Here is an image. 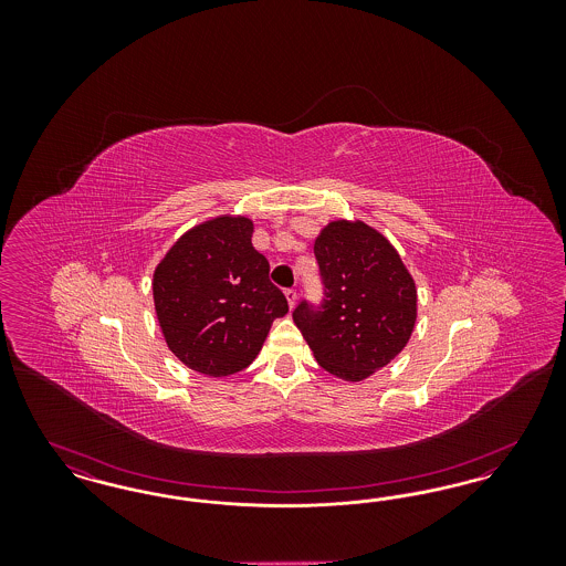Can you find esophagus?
<instances>
[{
    "mask_svg": "<svg viewBox=\"0 0 566 566\" xmlns=\"http://www.w3.org/2000/svg\"><path fill=\"white\" fill-rule=\"evenodd\" d=\"M284 295H286V298H289V305H291V307H295V303H296L295 289H286V291H284Z\"/></svg>",
    "mask_w": 566,
    "mask_h": 566,
    "instance_id": "1",
    "label": "esophagus"
}]
</instances>
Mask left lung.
Listing matches in <instances>:
<instances>
[{"label": "left lung", "instance_id": "left-lung-1", "mask_svg": "<svg viewBox=\"0 0 566 566\" xmlns=\"http://www.w3.org/2000/svg\"><path fill=\"white\" fill-rule=\"evenodd\" d=\"M324 298L293 312L318 365L360 381L403 350L416 324V282L395 250L363 220H333L314 243Z\"/></svg>", "mask_w": 566, "mask_h": 566}]
</instances>
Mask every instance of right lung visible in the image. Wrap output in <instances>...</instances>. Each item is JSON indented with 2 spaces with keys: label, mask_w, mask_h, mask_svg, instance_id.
Masks as SVG:
<instances>
[{
  "label": "right lung",
  "mask_w": 566,
  "mask_h": 566,
  "mask_svg": "<svg viewBox=\"0 0 566 566\" xmlns=\"http://www.w3.org/2000/svg\"><path fill=\"white\" fill-rule=\"evenodd\" d=\"M245 216H218L187 231L153 275L155 310L167 348L189 369L224 377L245 369L271 324L289 312L252 245Z\"/></svg>",
  "instance_id": "obj_1"
}]
</instances>
